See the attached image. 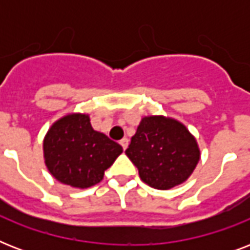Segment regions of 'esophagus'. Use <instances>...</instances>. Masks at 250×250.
Listing matches in <instances>:
<instances>
[{
	"label": "esophagus",
	"instance_id": "obj_1",
	"mask_svg": "<svg viewBox=\"0 0 250 250\" xmlns=\"http://www.w3.org/2000/svg\"><path fill=\"white\" fill-rule=\"evenodd\" d=\"M119 143H121V145H122V148L125 149H127V146H128V139H127V137H123V139H122L121 141H119Z\"/></svg>",
	"mask_w": 250,
	"mask_h": 250
}]
</instances>
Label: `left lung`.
Masks as SVG:
<instances>
[{
    "instance_id": "obj_1",
    "label": "left lung",
    "mask_w": 250,
    "mask_h": 250,
    "mask_svg": "<svg viewBox=\"0 0 250 250\" xmlns=\"http://www.w3.org/2000/svg\"><path fill=\"white\" fill-rule=\"evenodd\" d=\"M125 154L141 180L156 189L186 182L200 160L197 141L186 125L162 115L141 119Z\"/></svg>"
}]
</instances>
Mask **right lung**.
<instances>
[{
    "instance_id": "1",
    "label": "right lung",
    "mask_w": 250,
    "mask_h": 250,
    "mask_svg": "<svg viewBox=\"0 0 250 250\" xmlns=\"http://www.w3.org/2000/svg\"><path fill=\"white\" fill-rule=\"evenodd\" d=\"M123 149L92 128L86 114H68L49 128L44 158L49 172L62 184L88 188L102 180Z\"/></svg>"
}]
</instances>
